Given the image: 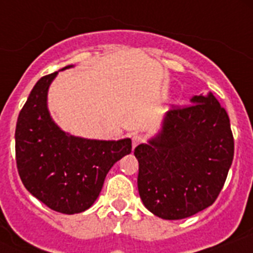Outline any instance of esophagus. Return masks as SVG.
<instances>
[{
  "label": "esophagus",
  "instance_id": "1",
  "mask_svg": "<svg viewBox=\"0 0 253 253\" xmlns=\"http://www.w3.org/2000/svg\"><path fill=\"white\" fill-rule=\"evenodd\" d=\"M143 142H144L143 136H140V135H134V136H132V148H135V147L139 146V144Z\"/></svg>",
  "mask_w": 253,
  "mask_h": 253
}]
</instances>
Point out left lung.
<instances>
[{
	"label": "left lung",
	"mask_w": 253,
	"mask_h": 253,
	"mask_svg": "<svg viewBox=\"0 0 253 253\" xmlns=\"http://www.w3.org/2000/svg\"><path fill=\"white\" fill-rule=\"evenodd\" d=\"M167 111L162 128L134 151L143 205L168 220L192 216L215 202L234 159L230 118L211 91Z\"/></svg>",
	"instance_id": "left-lung-1"
}]
</instances>
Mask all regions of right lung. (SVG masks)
Wrapping results in <instances>:
<instances>
[{
  "label": "right lung",
  "mask_w": 253,
  "mask_h": 253,
  "mask_svg": "<svg viewBox=\"0 0 253 253\" xmlns=\"http://www.w3.org/2000/svg\"><path fill=\"white\" fill-rule=\"evenodd\" d=\"M57 73L42 77L22 107L15 127V160L22 182L35 198L57 212L77 214L94 204L107 172L131 152V139L97 140L61 130L47 105Z\"/></svg>",
  "instance_id": "1"
}]
</instances>
